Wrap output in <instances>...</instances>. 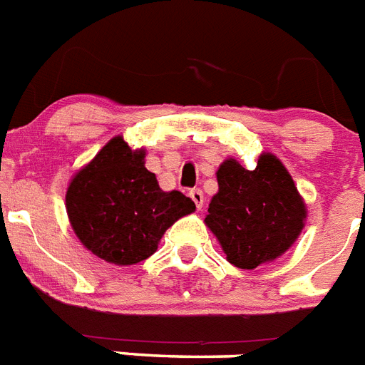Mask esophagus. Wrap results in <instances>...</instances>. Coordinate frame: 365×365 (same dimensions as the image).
I'll return each mask as SVG.
<instances>
[{"instance_id":"1","label":"esophagus","mask_w":365,"mask_h":365,"mask_svg":"<svg viewBox=\"0 0 365 365\" xmlns=\"http://www.w3.org/2000/svg\"><path fill=\"white\" fill-rule=\"evenodd\" d=\"M189 197H191V200L195 202V206H197L198 210L204 206V192H202L200 189H191V191H189Z\"/></svg>"}]
</instances>
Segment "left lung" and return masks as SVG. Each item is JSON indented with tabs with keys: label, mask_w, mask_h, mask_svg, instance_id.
Here are the masks:
<instances>
[{
	"label": "left lung",
	"mask_w": 365,
	"mask_h": 365,
	"mask_svg": "<svg viewBox=\"0 0 365 365\" xmlns=\"http://www.w3.org/2000/svg\"><path fill=\"white\" fill-rule=\"evenodd\" d=\"M219 191L204 219L232 265L252 271L292 249L304 228L306 202L274 154L263 152L254 170L228 158L217 170Z\"/></svg>",
	"instance_id": "8db88e82"
}]
</instances>
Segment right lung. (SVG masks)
Returning a JSON list of instances; mask_svg holds the SVG:
<instances>
[{"instance_id":"add662e5","label":"right lung","mask_w":365,"mask_h":365,"mask_svg":"<svg viewBox=\"0 0 365 365\" xmlns=\"http://www.w3.org/2000/svg\"><path fill=\"white\" fill-rule=\"evenodd\" d=\"M145 158V148L133 150L116 135L66 189L73 234L94 256L122 267L150 258L165 232L197 210L180 191H161Z\"/></svg>"}]
</instances>
